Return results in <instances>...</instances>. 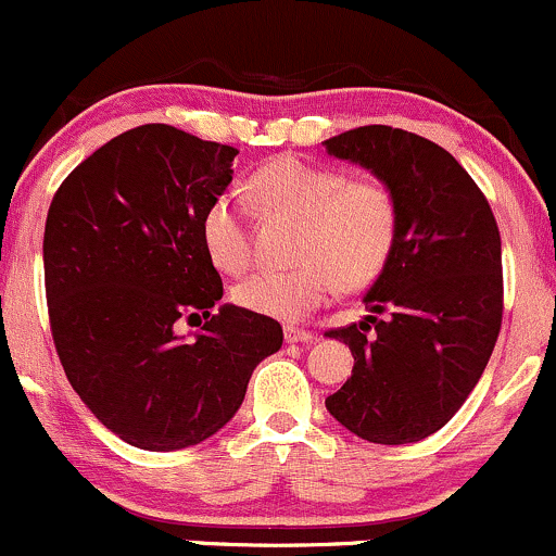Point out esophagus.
<instances>
[{"label": "esophagus", "mask_w": 556, "mask_h": 556, "mask_svg": "<svg viewBox=\"0 0 556 556\" xmlns=\"http://www.w3.org/2000/svg\"><path fill=\"white\" fill-rule=\"evenodd\" d=\"M285 340H288V343H303V345H308L311 340H314V334H311L308 329H303V327H292V325H288V327H285Z\"/></svg>", "instance_id": "esophagus-1"}]
</instances>
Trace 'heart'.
<instances>
[{
    "instance_id": "obj_1",
    "label": "heart",
    "mask_w": 556,
    "mask_h": 556,
    "mask_svg": "<svg viewBox=\"0 0 556 556\" xmlns=\"http://www.w3.org/2000/svg\"><path fill=\"white\" fill-rule=\"evenodd\" d=\"M248 192L266 213L301 218L292 268H261L231 298L240 308L274 319H301L327 303L340 285L367 288L382 274L399 237V203L380 179H348L340 168L301 157H274L250 176ZM200 240L213 266L240 274L250 261V235L231 194L211 200Z\"/></svg>"
}]
</instances>
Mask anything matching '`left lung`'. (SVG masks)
<instances>
[{
	"instance_id": "1",
	"label": "left lung",
	"mask_w": 556,
	"mask_h": 556,
	"mask_svg": "<svg viewBox=\"0 0 556 556\" xmlns=\"http://www.w3.org/2000/svg\"><path fill=\"white\" fill-rule=\"evenodd\" d=\"M325 148L371 170L399 203L393 255L364 295L369 316L327 332L353 353L351 380L327 412L369 443H417L459 412L496 345V218L459 161L419 134L358 126Z\"/></svg>"
}]
</instances>
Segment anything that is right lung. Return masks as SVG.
<instances>
[{"mask_svg":"<svg viewBox=\"0 0 556 556\" xmlns=\"http://www.w3.org/2000/svg\"><path fill=\"white\" fill-rule=\"evenodd\" d=\"M229 144L166 124L118 134L54 192L45 285L65 377L97 419L144 451L198 446L282 348L271 316L224 303L200 218L231 181ZM203 315L194 339L181 320Z\"/></svg>","mask_w":556,"mask_h":556,"instance_id":"right-lung-1","label":"right lung"}]
</instances>
